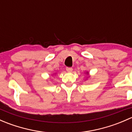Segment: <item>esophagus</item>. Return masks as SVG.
Masks as SVG:
<instances>
[{
    "mask_svg": "<svg viewBox=\"0 0 132 132\" xmlns=\"http://www.w3.org/2000/svg\"><path fill=\"white\" fill-rule=\"evenodd\" d=\"M66 71H68V72H72V71H73V68H68V67H67L66 68Z\"/></svg>",
    "mask_w": 132,
    "mask_h": 132,
    "instance_id": "34e87169",
    "label": "esophagus"
}]
</instances>
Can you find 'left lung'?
I'll use <instances>...</instances> for the list:
<instances>
[{
	"label": "left lung",
	"mask_w": 132,
	"mask_h": 132,
	"mask_svg": "<svg viewBox=\"0 0 132 132\" xmlns=\"http://www.w3.org/2000/svg\"><path fill=\"white\" fill-rule=\"evenodd\" d=\"M86 74H87V75H88V76H89V72H87H87H86Z\"/></svg>",
	"instance_id": "8db88e82"
}]
</instances>
